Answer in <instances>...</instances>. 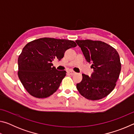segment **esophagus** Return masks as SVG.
I'll use <instances>...</instances> for the list:
<instances>
[{"label": "esophagus", "instance_id": "1", "mask_svg": "<svg viewBox=\"0 0 134 134\" xmlns=\"http://www.w3.org/2000/svg\"><path fill=\"white\" fill-rule=\"evenodd\" d=\"M67 72L69 74H71V75H73V74H74L76 73V72L74 71H72V70H69V71H67Z\"/></svg>", "mask_w": 134, "mask_h": 134}]
</instances>
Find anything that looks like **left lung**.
<instances>
[{"mask_svg":"<svg viewBox=\"0 0 134 134\" xmlns=\"http://www.w3.org/2000/svg\"><path fill=\"white\" fill-rule=\"evenodd\" d=\"M87 62L94 72L90 77L82 74L83 79L76 87L85 98L96 100L107 96L114 89L121 70L117 51L100 41L76 40Z\"/></svg>","mask_w":134,"mask_h":134,"instance_id":"left-lung-1","label":"left lung"}]
</instances>
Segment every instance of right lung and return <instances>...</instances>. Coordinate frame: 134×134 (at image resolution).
I'll return each mask as SVG.
<instances>
[{
    "mask_svg": "<svg viewBox=\"0 0 134 134\" xmlns=\"http://www.w3.org/2000/svg\"><path fill=\"white\" fill-rule=\"evenodd\" d=\"M76 46L73 41L52 38L28 42L18 60V77L26 91L37 98H46L55 93L66 71L56 70L52 62L54 58L60 61L67 49Z\"/></svg>",
    "mask_w": 134,
    "mask_h": 134,
    "instance_id": "add662e5",
    "label": "right lung"
}]
</instances>
